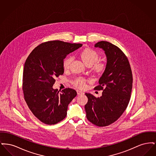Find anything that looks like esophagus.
<instances>
[{"instance_id":"1","label":"esophagus","mask_w":156,"mask_h":156,"mask_svg":"<svg viewBox=\"0 0 156 156\" xmlns=\"http://www.w3.org/2000/svg\"><path fill=\"white\" fill-rule=\"evenodd\" d=\"M76 92H77V94H78V95H82V94H84V93L81 91V90H76Z\"/></svg>"}]
</instances>
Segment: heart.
<instances>
[{
    "instance_id": "b5f03b06",
    "label": "heart",
    "mask_w": 156,
    "mask_h": 156,
    "mask_svg": "<svg viewBox=\"0 0 156 156\" xmlns=\"http://www.w3.org/2000/svg\"><path fill=\"white\" fill-rule=\"evenodd\" d=\"M80 57L81 58L83 62L88 66H91L94 64V69L99 71L103 69L104 64L101 62H96L99 58V55L98 52L90 48H85L80 53ZM73 61V57L71 56L67 57L63 60L62 66L64 70H68L71 65V63ZM86 80L82 78H77L73 81V83L75 86L79 88H83L85 86Z\"/></svg>"
}]
</instances>
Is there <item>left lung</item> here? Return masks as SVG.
<instances>
[{
	"mask_svg": "<svg viewBox=\"0 0 156 156\" xmlns=\"http://www.w3.org/2000/svg\"><path fill=\"white\" fill-rule=\"evenodd\" d=\"M95 47L103 49L107 58L99 85L94 88L103 92L99 98L86 93L88 101L85 109L90 122L104 127L116 121L126 110L131 97L133 76L129 60L119 47L105 41L98 42Z\"/></svg>",
	"mask_w": 156,
	"mask_h": 156,
	"instance_id": "left-lung-1",
	"label": "left lung"
}]
</instances>
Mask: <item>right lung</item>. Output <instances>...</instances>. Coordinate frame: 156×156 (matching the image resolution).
<instances>
[{"mask_svg":"<svg viewBox=\"0 0 156 156\" xmlns=\"http://www.w3.org/2000/svg\"><path fill=\"white\" fill-rule=\"evenodd\" d=\"M82 45L59 40L45 42L26 60L23 75L24 99L33 114L46 125H55L64 119L68 105L77 95L69 88L59 94L52 86L55 78L64 74V59Z\"/></svg>","mask_w":156,"mask_h":156,"instance_id":"obj_1","label":"right lung"}]
</instances>
